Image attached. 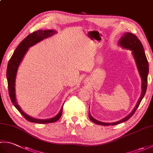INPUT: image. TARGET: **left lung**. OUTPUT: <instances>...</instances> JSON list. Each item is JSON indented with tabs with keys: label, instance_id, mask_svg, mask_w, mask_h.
<instances>
[{
	"label": "left lung",
	"instance_id": "left-lung-1",
	"mask_svg": "<svg viewBox=\"0 0 153 153\" xmlns=\"http://www.w3.org/2000/svg\"><path fill=\"white\" fill-rule=\"evenodd\" d=\"M118 45L123 48L130 50L131 51L132 55L133 56H134L135 62L136 66H137V68L139 74L141 79V95L140 97H139V99L137 102V105H135V108L133 109L132 111L129 113L128 116H126L125 118L119 120V121L111 123L100 122L99 120L94 118L89 112V119L91 120L93 122L97 123V124L98 125L106 126H114L127 121V120H129L134 114L135 112L138 108L139 105H140L143 98L145 95L146 91H147V76L149 74V63L147 59V57H146L143 47V45L141 44V41L138 39V38L136 37L135 35L131 33H129V32H127V33H125L123 34V36H122V37L120 39V40L118 41Z\"/></svg>",
	"mask_w": 153,
	"mask_h": 153
}]
</instances>
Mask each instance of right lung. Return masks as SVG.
<instances>
[{"label":"right lung","mask_w":153,"mask_h":153,"mask_svg":"<svg viewBox=\"0 0 153 153\" xmlns=\"http://www.w3.org/2000/svg\"><path fill=\"white\" fill-rule=\"evenodd\" d=\"M57 33L56 30H38L33 32V33L29 35L28 36L25 37L20 43L18 45L17 48H16L14 53H13L12 57L10 59L7 70H6V77L8 81V87L9 95L10 97L11 101L13 105L16 107L18 111L21 113V114L28 121L33 123H48L56 122L57 120L60 119L62 113L63 105L62 106L60 110L57 114L53 118H51L48 119H37L33 118L27 114L26 113L24 112L20 106L17 102L16 97V79L17 76V72L19 64H21L22 61L24 58L25 54H26L29 48L39 43L40 41L44 40L45 39L50 37L53 36L54 34Z\"/></svg>","instance_id":"obj_1"}]
</instances>
